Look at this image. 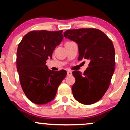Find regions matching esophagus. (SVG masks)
<instances>
[{"label":"esophagus","instance_id":"obj_1","mask_svg":"<svg viewBox=\"0 0 130 130\" xmlns=\"http://www.w3.org/2000/svg\"><path fill=\"white\" fill-rule=\"evenodd\" d=\"M67 76H71V74H72V73H71V71H67Z\"/></svg>","mask_w":130,"mask_h":130}]
</instances>
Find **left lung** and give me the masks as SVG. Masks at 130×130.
<instances>
[{
  "label": "left lung",
  "mask_w": 130,
  "mask_h": 130,
  "mask_svg": "<svg viewBox=\"0 0 130 130\" xmlns=\"http://www.w3.org/2000/svg\"><path fill=\"white\" fill-rule=\"evenodd\" d=\"M65 38L77 43L79 60H89V67L82 74L72 73L75 77L72 92L74 98L84 104H92L103 96L109 87L114 71L115 51L108 37L96 29L68 30Z\"/></svg>",
  "instance_id": "left-lung-1"
}]
</instances>
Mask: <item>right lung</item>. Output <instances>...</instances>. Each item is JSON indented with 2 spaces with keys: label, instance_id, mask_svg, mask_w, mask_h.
<instances>
[{
  "label": "right lung",
  "instance_id": "add662e5",
  "mask_svg": "<svg viewBox=\"0 0 130 130\" xmlns=\"http://www.w3.org/2000/svg\"><path fill=\"white\" fill-rule=\"evenodd\" d=\"M62 33L34 30L25 35L18 44L16 67L20 84L26 96L35 104L53 100L67 74L65 70L53 71L46 65L63 40Z\"/></svg>",
  "mask_w": 130,
  "mask_h": 130
}]
</instances>
